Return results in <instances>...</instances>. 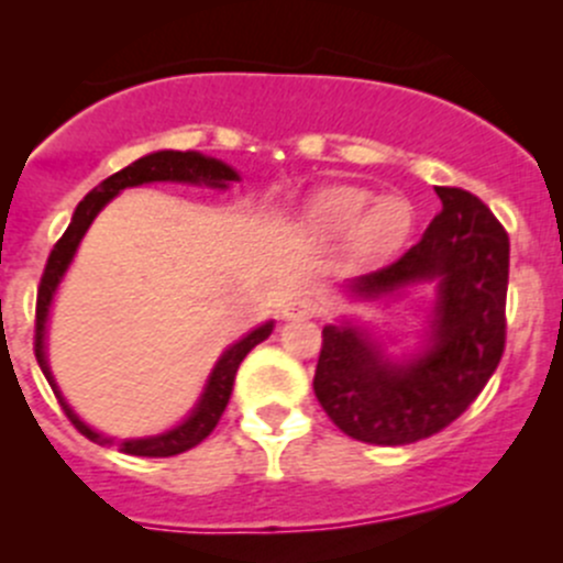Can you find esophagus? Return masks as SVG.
<instances>
[{
    "mask_svg": "<svg viewBox=\"0 0 563 563\" xmlns=\"http://www.w3.org/2000/svg\"><path fill=\"white\" fill-rule=\"evenodd\" d=\"M308 310H310V305L305 302V299H291V302L283 305V318H297V316L308 313Z\"/></svg>",
    "mask_w": 563,
    "mask_h": 563,
    "instance_id": "esophagus-1",
    "label": "esophagus"
}]
</instances>
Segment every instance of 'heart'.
<instances>
[{
  "instance_id": "1",
  "label": "heart",
  "mask_w": 563,
  "mask_h": 563,
  "mask_svg": "<svg viewBox=\"0 0 563 563\" xmlns=\"http://www.w3.org/2000/svg\"><path fill=\"white\" fill-rule=\"evenodd\" d=\"M411 203L400 192L371 196L360 185H329L318 190L302 212L310 236L340 240L356 264H371L395 253L411 229Z\"/></svg>"
}]
</instances>
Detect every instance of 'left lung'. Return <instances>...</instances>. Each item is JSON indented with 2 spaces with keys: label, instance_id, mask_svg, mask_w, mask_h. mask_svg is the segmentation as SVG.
<instances>
[{
  "label": "left lung",
  "instance_id": "left-lung-1",
  "mask_svg": "<svg viewBox=\"0 0 563 563\" xmlns=\"http://www.w3.org/2000/svg\"><path fill=\"white\" fill-rule=\"evenodd\" d=\"M441 212L395 264L343 283L351 302H384L433 286L417 349L391 356L356 318L323 327L313 389L345 435L400 446L439 433L485 389L507 338L509 236L460 187H435Z\"/></svg>",
  "mask_w": 563,
  "mask_h": 563
}]
</instances>
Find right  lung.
<instances>
[{"label": "right lung", "instance_id": "obj_1", "mask_svg": "<svg viewBox=\"0 0 563 563\" xmlns=\"http://www.w3.org/2000/svg\"><path fill=\"white\" fill-rule=\"evenodd\" d=\"M152 181H176V185H196V187H212V190H229L231 181H240V174L229 166V163L218 161V157H207L201 152H176V150H161L150 152V155L139 157L135 163H130L128 168L117 172L108 179L100 181L95 190H89L84 196V201L78 203L76 212H73L70 225L62 234V240L56 242L54 250L48 255V264H45L43 280L37 288V321H35V356L37 365L43 371V376L48 378L51 389H54L56 400L65 408L67 419L78 428V433L87 435L89 441L100 446H119V452L135 457H172L179 452L192 450L196 444H201L209 433L214 430V424L223 417L225 406L231 400V391H234V378L240 371L242 360L255 349L258 343H264L266 338L275 329V321H266L261 327H255L253 332H247L245 338L236 340L234 345L220 354V360L214 362L212 373H209L207 384H203L201 397L196 400V406L190 408L185 419L179 424H174L172 430H163L157 435H144V439H113V435L98 433L95 428H89L81 417L70 408V402L65 400L59 387H56V378L48 367V354H45V334H48V316L51 305H54L56 291H59V283L65 277V272L70 269L73 258H76V250L81 245L84 234L89 231L92 220L98 218L100 209L106 207L111 198H117L119 192L128 190V187L139 185H152Z\"/></svg>", "mask_w": 563, "mask_h": 563}]
</instances>
